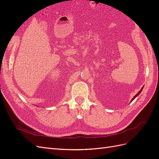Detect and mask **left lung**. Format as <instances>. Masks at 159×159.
I'll return each instance as SVG.
<instances>
[{"instance_id":"obj_1","label":"left lung","mask_w":159,"mask_h":159,"mask_svg":"<svg viewBox=\"0 0 159 159\" xmlns=\"http://www.w3.org/2000/svg\"><path fill=\"white\" fill-rule=\"evenodd\" d=\"M143 89V88H142L141 89V90H140V91H139V92H138V93H137V94H136L135 95H134V98H133L132 99V101H133V100H134V99H135V98H136L137 97V96H138V95H139V94H140V93H141V91H142ZM132 101H131V102H132Z\"/></svg>"}]
</instances>
